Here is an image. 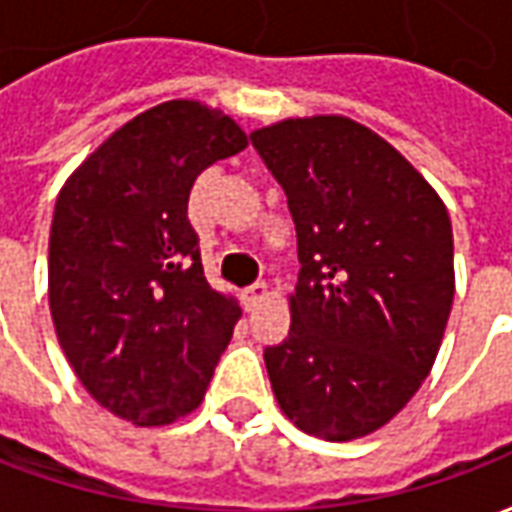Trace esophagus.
<instances>
[{"instance_id": "esophagus-1", "label": "esophagus", "mask_w": 512, "mask_h": 512, "mask_svg": "<svg viewBox=\"0 0 512 512\" xmlns=\"http://www.w3.org/2000/svg\"><path fill=\"white\" fill-rule=\"evenodd\" d=\"M268 296H271V293H268L266 282H255L252 288L244 290V299H246V307H249V310L260 307L263 301H268Z\"/></svg>"}]
</instances>
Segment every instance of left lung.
<instances>
[{"label": "left lung", "mask_w": 512, "mask_h": 512, "mask_svg": "<svg viewBox=\"0 0 512 512\" xmlns=\"http://www.w3.org/2000/svg\"><path fill=\"white\" fill-rule=\"evenodd\" d=\"M288 194L299 282L266 370L285 417L326 441L373 433L414 397L455 296L450 213L386 139L340 115L257 128Z\"/></svg>", "instance_id": "obj_1"}]
</instances>
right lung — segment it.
I'll list each match as a JSON object with an SVG mask.
<instances>
[{"mask_svg": "<svg viewBox=\"0 0 512 512\" xmlns=\"http://www.w3.org/2000/svg\"><path fill=\"white\" fill-rule=\"evenodd\" d=\"M246 147L233 117L167 101L117 128L65 180L49 235V307L84 389L158 428L200 406L241 318L213 290L189 222L202 169Z\"/></svg>", "mask_w": 512, "mask_h": 512, "instance_id": "right-lung-1", "label": "right lung"}]
</instances>
